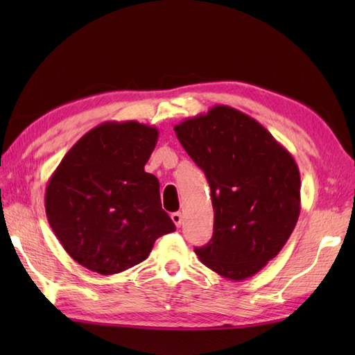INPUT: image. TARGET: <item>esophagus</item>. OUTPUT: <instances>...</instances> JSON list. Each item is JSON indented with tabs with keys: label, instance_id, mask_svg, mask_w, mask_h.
<instances>
[{
	"label": "esophagus",
	"instance_id": "1",
	"mask_svg": "<svg viewBox=\"0 0 355 355\" xmlns=\"http://www.w3.org/2000/svg\"><path fill=\"white\" fill-rule=\"evenodd\" d=\"M171 218H172V221H173V224L177 225V227H180V225L183 224V214H182V212H175V214H172V215H171Z\"/></svg>",
	"mask_w": 355,
	"mask_h": 355
}]
</instances>
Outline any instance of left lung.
<instances>
[{"label": "left lung", "mask_w": 355, "mask_h": 355, "mask_svg": "<svg viewBox=\"0 0 355 355\" xmlns=\"http://www.w3.org/2000/svg\"><path fill=\"white\" fill-rule=\"evenodd\" d=\"M173 131L206 173L214 236L200 261L244 281L282 250L300 214V173L293 155L258 120L225 105L183 120Z\"/></svg>", "instance_id": "8db88e82"}]
</instances>
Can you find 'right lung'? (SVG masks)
Returning a JSON list of instances; mask_svg holds the SVG:
<instances>
[{"label": "right lung", "instance_id": "obj_1", "mask_svg": "<svg viewBox=\"0 0 355 355\" xmlns=\"http://www.w3.org/2000/svg\"><path fill=\"white\" fill-rule=\"evenodd\" d=\"M157 140L155 126L105 122L82 135L53 172L45 214L80 266L105 276L120 273L175 230L162 209L160 183L145 172Z\"/></svg>", "mask_w": 355, "mask_h": 355}]
</instances>
